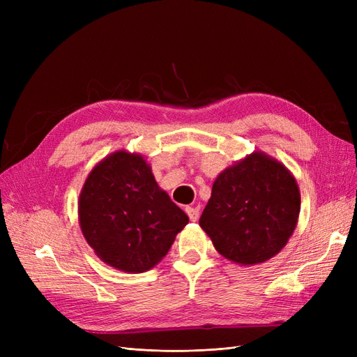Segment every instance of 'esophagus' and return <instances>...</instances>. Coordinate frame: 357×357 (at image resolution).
Returning <instances> with one entry per match:
<instances>
[{
    "instance_id": "1",
    "label": "esophagus",
    "mask_w": 357,
    "mask_h": 357,
    "mask_svg": "<svg viewBox=\"0 0 357 357\" xmlns=\"http://www.w3.org/2000/svg\"><path fill=\"white\" fill-rule=\"evenodd\" d=\"M186 213L192 222H197L199 219V207H186Z\"/></svg>"
}]
</instances>
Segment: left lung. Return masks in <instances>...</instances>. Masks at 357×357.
<instances>
[{
	"instance_id": "1",
	"label": "left lung",
	"mask_w": 357,
	"mask_h": 357,
	"mask_svg": "<svg viewBox=\"0 0 357 357\" xmlns=\"http://www.w3.org/2000/svg\"><path fill=\"white\" fill-rule=\"evenodd\" d=\"M299 207V189L290 171L255 152L215 178L199 226L223 257L241 265L262 264L287 244Z\"/></svg>"
}]
</instances>
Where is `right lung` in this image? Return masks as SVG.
<instances>
[{"mask_svg": "<svg viewBox=\"0 0 357 357\" xmlns=\"http://www.w3.org/2000/svg\"><path fill=\"white\" fill-rule=\"evenodd\" d=\"M79 222L102 262L137 274L162 261L189 218L158 186L142 155L119 150L86 178Z\"/></svg>", "mask_w": 357, "mask_h": 357, "instance_id": "1", "label": "right lung"}]
</instances>
